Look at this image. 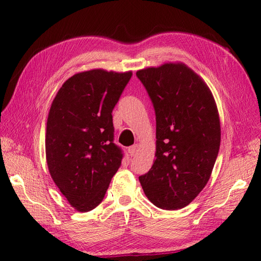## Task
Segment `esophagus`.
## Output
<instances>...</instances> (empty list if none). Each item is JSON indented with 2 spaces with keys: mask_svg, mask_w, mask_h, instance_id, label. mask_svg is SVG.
<instances>
[{
  "mask_svg": "<svg viewBox=\"0 0 261 261\" xmlns=\"http://www.w3.org/2000/svg\"><path fill=\"white\" fill-rule=\"evenodd\" d=\"M138 148H139V146H138V145H134V146H131V147L127 148V151H129V153H130V156H131V157H132V156H135V154L137 153V151H138Z\"/></svg>",
  "mask_w": 261,
  "mask_h": 261,
  "instance_id": "34e87169",
  "label": "esophagus"
}]
</instances>
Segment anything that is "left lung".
Returning a JSON list of instances; mask_svg holds the SVG:
<instances>
[{"label": "left lung", "instance_id": "obj_1", "mask_svg": "<svg viewBox=\"0 0 261 261\" xmlns=\"http://www.w3.org/2000/svg\"><path fill=\"white\" fill-rule=\"evenodd\" d=\"M156 114V160L139 180L163 210H179L207 184L218 157L221 129L212 93L184 64L137 71Z\"/></svg>", "mask_w": 261, "mask_h": 261}]
</instances>
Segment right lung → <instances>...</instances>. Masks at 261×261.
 Listing matches in <instances>:
<instances>
[{
    "mask_svg": "<svg viewBox=\"0 0 261 261\" xmlns=\"http://www.w3.org/2000/svg\"><path fill=\"white\" fill-rule=\"evenodd\" d=\"M132 76L93 69L66 81L47 120L49 173L71 206L88 212L103 201L121 166L112 111Z\"/></svg>",
    "mask_w": 261,
    "mask_h": 261,
    "instance_id": "1",
    "label": "right lung"
}]
</instances>
